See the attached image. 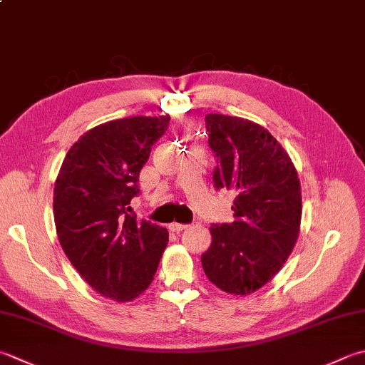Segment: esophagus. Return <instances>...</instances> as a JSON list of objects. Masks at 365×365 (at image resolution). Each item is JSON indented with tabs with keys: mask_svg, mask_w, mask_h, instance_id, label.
<instances>
[{
	"mask_svg": "<svg viewBox=\"0 0 365 365\" xmlns=\"http://www.w3.org/2000/svg\"><path fill=\"white\" fill-rule=\"evenodd\" d=\"M187 227H188V225L170 223V225H169V231H173V232H180V231H183V230H187Z\"/></svg>",
	"mask_w": 365,
	"mask_h": 365,
	"instance_id": "34e87169",
	"label": "esophagus"
}]
</instances>
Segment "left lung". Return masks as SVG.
<instances>
[{
  "label": "left lung",
  "instance_id": "8db88e82",
  "mask_svg": "<svg viewBox=\"0 0 365 365\" xmlns=\"http://www.w3.org/2000/svg\"><path fill=\"white\" fill-rule=\"evenodd\" d=\"M217 156V188L235 192L232 223L212 225L201 256L207 278L221 291L247 296L280 272L294 248L302 218V191L287 150L252 120L205 115Z\"/></svg>",
  "mask_w": 365,
  "mask_h": 365
}]
</instances>
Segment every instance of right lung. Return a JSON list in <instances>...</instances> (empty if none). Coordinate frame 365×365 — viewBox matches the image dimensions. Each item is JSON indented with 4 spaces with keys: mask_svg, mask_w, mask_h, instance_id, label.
<instances>
[{
    "mask_svg": "<svg viewBox=\"0 0 365 365\" xmlns=\"http://www.w3.org/2000/svg\"><path fill=\"white\" fill-rule=\"evenodd\" d=\"M170 117L106 121L83 133L63 160L53 190L56 235L64 255L98 294L139 297L158 269L169 232L130 215L139 174Z\"/></svg>",
    "mask_w": 365,
    "mask_h": 365,
    "instance_id": "right-lung-1",
    "label": "right lung"
}]
</instances>
